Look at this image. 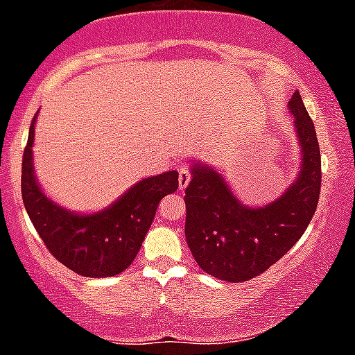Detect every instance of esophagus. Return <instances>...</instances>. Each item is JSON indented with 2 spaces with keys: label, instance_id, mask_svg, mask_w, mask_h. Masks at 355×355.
<instances>
[{
  "label": "esophagus",
  "instance_id": "1",
  "mask_svg": "<svg viewBox=\"0 0 355 355\" xmlns=\"http://www.w3.org/2000/svg\"><path fill=\"white\" fill-rule=\"evenodd\" d=\"M190 178H191L190 170L189 168H182L180 173H178V187H180V190H185L187 187H189Z\"/></svg>",
  "mask_w": 355,
  "mask_h": 355
}]
</instances>
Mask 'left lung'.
Listing matches in <instances>:
<instances>
[{
    "label": "left lung",
    "instance_id": "obj_1",
    "mask_svg": "<svg viewBox=\"0 0 355 355\" xmlns=\"http://www.w3.org/2000/svg\"><path fill=\"white\" fill-rule=\"evenodd\" d=\"M288 107L302 162L296 182L275 202L246 207L215 168L191 166L185 190L187 243L198 266L218 279L240 283L266 271L296 245L318 208L322 177L314 123L297 91Z\"/></svg>",
    "mask_w": 355,
    "mask_h": 355
}]
</instances>
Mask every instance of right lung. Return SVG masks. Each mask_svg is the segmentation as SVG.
I'll list each match as a JSON object with an SVG mask.
<instances>
[{
    "mask_svg": "<svg viewBox=\"0 0 355 355\" xmlns=\"http://www.w3.org/2000/svg\"><path fill=\"white\" fill-rule=\"evenodd\" d=\"M34 115L21 170L24 208L51 254L85 277H110L125 271L139 253L159 202L178 189V172H165L135 183L117 202L92 215L55 205L34 177Z\"/></svg>",
    "mask_w": 355,
    "mask_h": 355,
    "instance_id": "1",
    "label": "right lung"
}]
</instances>
